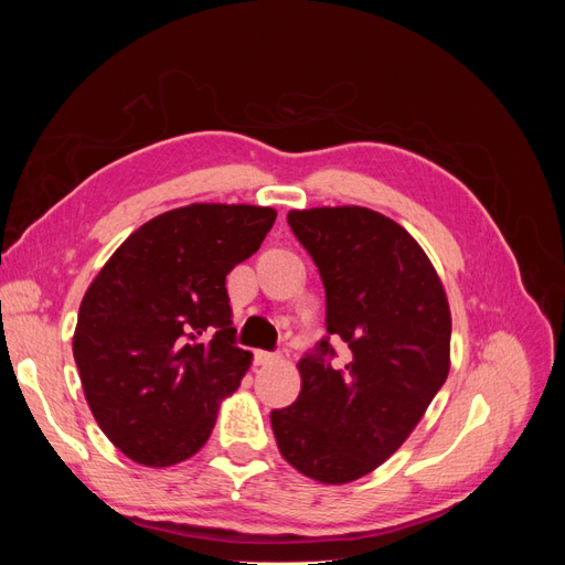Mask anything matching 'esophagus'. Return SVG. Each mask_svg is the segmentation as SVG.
Masks as SVG:
<instances>
[{"label": "esophagus", "mask_w": 565, "mask_h": 565, "mask_svg": "<svg viewBox=\"0 0 565 565\" xmlns=\"http://www.w3.org/2000/svg\"><path fill=\"white\" fill-rule=\"evenodd\" d=\"M276 361H278L276 353H268V351H256L254 353V363L256 365H270V363H276Z\"/></svg>", "instance_id": "obj_1"}]
</instances>
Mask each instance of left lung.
<instances>
[{"label": "left lung", "mask_w": 565, "mask_h": 565, "mask_svg": "<svg viewBox=\"0 0 565 565\" xmlns=\"http://www.w3.org/2000/svg\"><path fill=\"white\" fill-rule=\"evenodd\" d=\"M324 285L330 337L299 361V398L273 409L280 455L324 486L374 471L413 434L450 372V303L429 256L396 221L358 204L287 214Z\"/></svg>", "instance_id": "1"}]
</instances>
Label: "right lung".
Returning a JSON list of instances; mask_svg holds the SVG:
<instances>
[{"label": "right lung", "mask_w": 565, "mask_h": 565, "mask_svg": "<svg viewBox=\"0 0 565 565\" xmlns=\"http://www.w3.org/2000/svg\"><path fill=\"white\" fill-rule=\"evenodd\" d=\"M278 212L195 202L146 221L98 270L73 355L92 415L117 450L172 467L207 443L252 353L235 347L228 273L262 247Z\"/></svg>", "instance_id": "add662e5"}]
</instances>
